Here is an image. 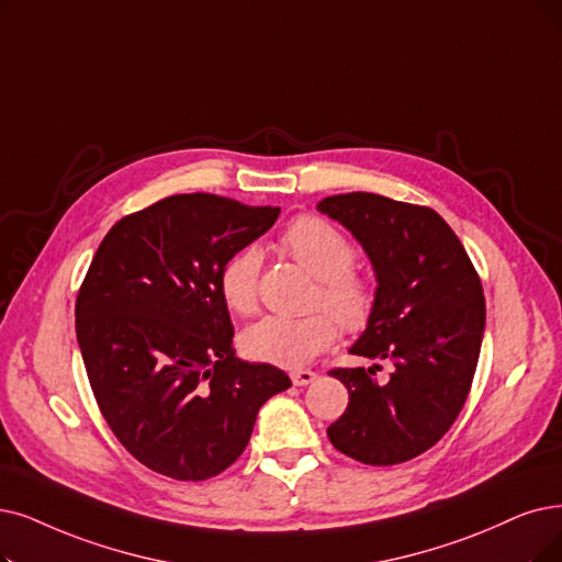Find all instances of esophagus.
Segmentation results:
<instances>
[{
  "label": "esophagus",
  "mask_w": 562,
  "mask_h": 562,
  "mask_svg": "<svg viewBox=\"0 0 562 562\" xmlns=\"http://www.w3.org/2000/svg\"><path fill=\"white\" fill-rule=\"evenodd\" d=\"M316 378H318L316 371H293V373H290V380H293V385H297V387L311 385Z\"/></svg>",
  "instance_id": "1"
}]
</instances>
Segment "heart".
Listing matches in <instances>:
<instances>
[{
	"mask_svg": "<svg viewBox=\"0 0 562 562\" xmlns=\"http://www.w3.org/2000/svg\"><path fill=\"white\" fill-rule=\"evenodd\" d=\"M285 251L306 272L321 279L323 304L348 329H362L373 313V290L352 272L355 246L344 233L318 216H300L283 233ZM262 251L244 246L223 262L218 272V295L237 316H249L258 306V281ZM336 339V323L327 313L304 318L267 316L246 327L239 346L256 362L281 369H300L327 350Z\"/></svg>",
	"mask_w": 562,
	"mask_h": 562,
	"instance_id": "1",
	"label": "heart"
}]
</instances>
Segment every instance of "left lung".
<instances>
[{
    "mask_svg": "<svg viewBox=\"0 0 562 562\" xmlns=\"http://www.w3.org/2000/svg\"><path fill=\"white\" fill-rule=\"evenodd\" d=\"M318 212L362 246L375 277L373 313L348 352L387 359V383L336 369L350 394L329 424L336 450L369 465H394L434 447L461 413L477 369L486 308L482 283L445 218L378 193L323 198Z\"/></svg>",
    "mask_w": 562,
    "mask_h": 562,
    "instance_id": "left-lung-1",
    "label": "left lung"
}]
</instances>
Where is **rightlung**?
<instances>
[{
	"mask_svg": "<svg viewBox=\"0 0 562 562\" xmlns=\"http://www.w3.org/2000/svg\"><path fill=\"white\" fill-rule=\"evenodd\" d=\"M279 207L214 193L170 195L103 237L76 302V334L117 440L166 477L218 475L254 434L267 398L290 387L233 348L218 295L223 262L274 226Z\"/></svg>",
	"mask_w": 562,
	"mask_h": 562,
	"instance_id": "right-lung-1",
	"label": "right lung"
}]
</instances>
